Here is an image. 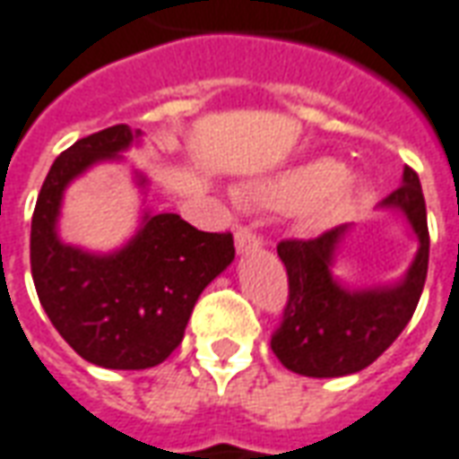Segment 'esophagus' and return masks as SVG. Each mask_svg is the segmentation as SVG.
Here are the masks:
<instances>
[{"label": "esophagus", "mask_w": 459, "mask_h": 459, "mask_svg": "<svg viewBox=\"0 0 459 459\" xmlns=\"http://www.w3.org/2000/svg\"><path fill=\"white\" fill-rule=\"evenodd\" d=\"M235 239H237V249L245 255V252H252L256 247H262V239L252 232V230H247V227H239L235 232Z\"/></svg>", "instance_id": "34e87169"}]
</instances>
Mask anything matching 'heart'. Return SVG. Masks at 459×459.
<instances>
[{
	"instance_id": "obj_1",
	"label": "heart",
	"mask_w": 459,
	"mask_h": 459,
	"mask_svg": "<svg viewBox=\"0 0 459 459\" xmlns=\"http://www.w3.org/2000/svg\"><path fill=\"white\" fill-rule=\"evenodd\" d=\"M363 187L346 180V168L331 158L304 162L284 172L279 180L256 187L252 197L256 203L276 210H307L308 222L326 227L343 220L359 204Z\"/></svg>"
}]
</instances>
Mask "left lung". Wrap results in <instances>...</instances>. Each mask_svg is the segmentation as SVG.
Listing matches in <instances>:
<instances>
[{
	"label": "left lung",
	"instance_id": "1",
	"mask_svg": "<svg viewBox=\"0 0 459 459\" xmlns=\"http://www.w3.org/2000/svg\"><path fill=\"white\" fill-rule=\"evenodd\" d=\"M380 207L401 210L418 237V255L398 284L378 289L341 287L331 264L349 227L341 224L314 239H284L276 252L287 266L289 299L272 351L281 366L308 378L359 373L408 326L420 301L430 235L418 172L403 170V183Z\"/></svg>",
	"mask_w": 459,
	"mask_h": 459
}]
</instances>
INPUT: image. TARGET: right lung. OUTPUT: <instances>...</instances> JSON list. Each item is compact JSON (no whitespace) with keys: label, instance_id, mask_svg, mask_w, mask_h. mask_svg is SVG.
<instances>
[{"label":"right lung","instance_id":"add662e5","mask_svg":"<svg viewBox=\"0 0 459 459\" xmlns=\"http://www.w3.org/2000/svg\"><path fill=\"white\" fill-rule=\"evenodd\" d=\"M138 138L120 123L74 143L51 165L31 217V276L47 316L81 359L116 370L168 359L203 289L235 259L230 232H200L172 212H145L138 235L110 255L58 239L66 185L96 162L118 160Z\"/></svg>","mask_w":459,"mask_h":459}]
</instances>
